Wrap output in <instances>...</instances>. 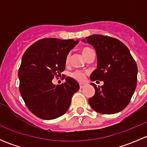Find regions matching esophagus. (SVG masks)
<instances>
[{
	"instance_id": "34e87169",
	"label": "esophagus",
	"mask_w": 147,
	"mask_h": 147,
	"mask_svg": "<svg viewBox=\"0 0 147 147\" xmlns=\"http://www.w3.org/2000/svg\"><path fill=\"white\" fill-rule=\"evenodd\" d=\"M85 85V84H84V83H80V87L81 89L82 88H83V87H84V86Z\"/></svg>"
}]
</instances>
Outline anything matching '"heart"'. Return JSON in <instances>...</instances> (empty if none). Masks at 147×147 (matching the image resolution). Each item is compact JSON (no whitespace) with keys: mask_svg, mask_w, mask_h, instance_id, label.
<instances>
[{"mask_svg":"<svg viewBox=\"0 0 147 147\" xmlns=\"http://www.w3.org/2000/svg\"><path fill=\"white\" fill-rule=\"evenodd\" d=\"M92 51H93V50L88 47H84L81 49V52H82V54L84 57V58H85V57H87V55ZM69 55H68L67 56V58H66V63H68V62H69ZM87 73V72L77 70L75 71V72H74L73 73L71 74V76H72V78H73L74 79L77 80L78 81H80V82H82V81H84V80H85L86 74Z\"/></svg>","mask_w":147,"mask_h":147,"instance_id":"b5f03b06","label":"heart"}]
</instances>
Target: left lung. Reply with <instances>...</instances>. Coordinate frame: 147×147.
I'll return each instance as SVG.
<instances>
[{
    "mask_svg": "<svg viewBox=\"0 0 147 147\" xmlns=\"http://www.w3.org/2000/svg\"><path fill=\"white\" fill-rule=\"evenodd\" d=\"M82 42L93 46L97 54V65L90 80L103 81L101 87L94 83L95 93L89 99L96 112L112 115L121 112L129 103L137 87V65L124 43L116 38L92 35Z\"/></svg>",
    "mask_w": 147,
    "mask_h": 147,
    "instance_id": "obj_1",
    "label": "left lung"
}]
</instances>
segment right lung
<instances>
[{"mask_svg":"<svg viewBox=\"0 0 147 147\" xmlns=\"http://www.w3.org/2000/svg\"><path fill=\"white\" fill-rule=\"evenodd\" d=\"M79 40L45 38L30 46L23 54L18 78L20 92L27 107L42 119H56L68 110L80 85L72 78L54 84V77L65 70L66 58Z\"/></svg>","mask_w":147,"mask_h":147,"instance_id":"add662e5","label":"right lung"}]
</instances>
